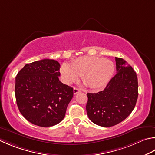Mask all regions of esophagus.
Listing matches in <instances>:
<instances>
[{"mask_svg": "<svg viewBox=\"0 0 155 155\" xmlns=\"http://www.w3.org/2000/svg\"><path fill=\"white\" fill-rule=\"evenodd\" d=\"M81 91V90L80 89H78V88H76L74 87V89H73V93L74 95H76V94H77L78 93H79Z\"/></svg>", "mask_w": 155, "mask_h": 155, "instance_id": "34e87169", "label": "esophagus"}]
</instances>
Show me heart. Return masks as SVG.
Instances as JSON below:
<instances>
[{"instance_id": "1", "label": "heart", "mask_w": 155, "mask_h": 155, "mask_svg": "<svg viewBox=\"0 0 155 155\" xmlns=\"http://www.w3.org/2000/svg\"><path fill=\"white\" fill-rule=\"evenodd\" d=\"M115 71L114 62L104 58L83 56L72 62L63 63L61 71L62 80L66 84L77 81L83 76L84 84L93 89H100L107 84Z\"/></svg>"}]
</instances>
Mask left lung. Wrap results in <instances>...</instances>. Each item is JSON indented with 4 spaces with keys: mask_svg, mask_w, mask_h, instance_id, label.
I'll return each mask as SVG.
<instances>
[{
    "mask_svg": "<svg viewBox=\"0 0 155 155\" xmlns=\"http://www.w3.org/2000/svg\"><path fill=\"white\" fill-rule=\"evenodd\" d=\"M117 74L105 89L87 94V116L94 124L111 127L120 123L132 113L138 95L136 72L124 59L116 57Z\"/></svg>",
    "mask_w": 155,
    "mask_h": 155,
    "instance_id": "1",
    "label": "left lung"
}]
</instances>
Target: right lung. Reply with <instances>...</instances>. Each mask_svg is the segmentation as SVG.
I'll list each match as a JSON object with an SVG mask.
<instances>
[{"mask_svg":"<svg viewBox=\"0 0 155 155\" xmlns=\"http://www.w3.org/2000/svg\"><path fill=\"white\" fill-rule=\"evenodd\" d=\"M60 65L44 59L27 64L15 78V97L21 114L41 127L56 125L64 119L73 89L59 81Z\"/></svg>","mask_w":155,"mask_h":155,"instance_id":"obj_1","label":"right lung"}]
</instances>
